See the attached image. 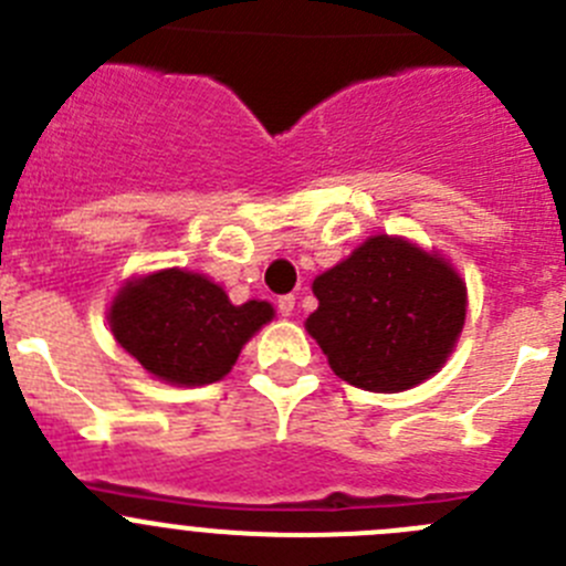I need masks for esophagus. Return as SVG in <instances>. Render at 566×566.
<instances>
[{"label":"esophagus","mask_w":566,"mask_h":566,"mask_svg":"<svg viewBox=\"0 0 566 566\" xmlns=\"http://www.w3.org/2000/svg\"><path fill=\"white\" fill-rule=\"evenodd\" d=\"M276 310L284 315V318H287V315H293V310H295V298H293V295H279Z\"/></svg>","instance_id":"esophagus-1"}]
</instances>
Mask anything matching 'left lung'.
Segmentation results:
<instances>
[{"instance_id":"left-lung-1","label":"left lung","mask_w":566,"mask_h":566,"mask_svg":"<svg viewBox=\"0 0 566 566\" xmlns=\"http://www.w3.org/2000/svg\"><path fill=\"white\" fill-rule=\"evenodd\" d=\"M307 332L332 371L374 394L424 382L447 363L467 321V284L438 253L402 237H368L313 282Z\"/></svg>"}]
</instances>
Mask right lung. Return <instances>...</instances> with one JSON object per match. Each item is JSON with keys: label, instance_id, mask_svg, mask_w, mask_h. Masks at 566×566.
Instances as JSON below:
<instances>
[{"label": "right lung", "instance_id": "1", "mask_svg": "<svg viewBox=\"0 0 566 566\" xmlns=\"http://www.w3.org/2000/svg\"><path fill=\"white\" fill-rule=\"evenodd\" d=\"M271 318L268 301L234 307L220 284L181 268L134 279L108 310L116 343L147 374L172 385L223 379L253 332Z\"/></svg>", "mask_w": 566, "mask_h": 566}]
</instances>
